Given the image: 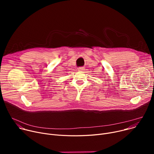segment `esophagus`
<instances>
[{
  "mask_svg": "<svg viewBox=\"0 0 154 154\" xmlns=\"http://www.w3.org/2000/svg\"><path fill=\"white\" fill-rule=\"evenodd\" d=\"M78 69H79V71H83L85 69L83 67H80V68H79Z\"/></svg>",
  "mask_w": 154,
  "mask_h": 154,
  "instance_id": "obj_1",
  "label": "esophagus"
}]
</instances>
